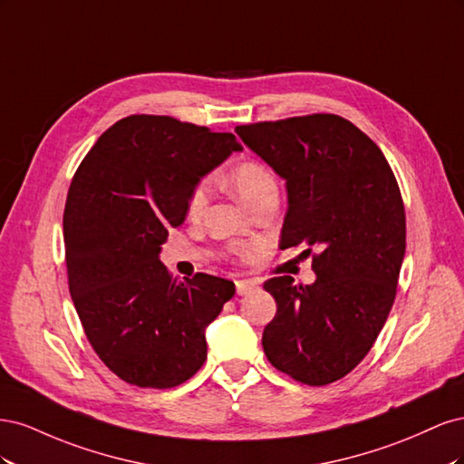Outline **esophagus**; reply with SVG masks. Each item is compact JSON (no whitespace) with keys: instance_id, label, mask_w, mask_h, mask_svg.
I'll list each match as a JSON object with an SVG mask.
<instances>
[{"instance_id":"34e87169","label":"esophagus","mask_w":464,"mask_h":464,"mask_svg":"<svg viewBox=\"0 0 464 464\" xmlns=\"http://www.w3.org/2000/svg\"><path fill=\"white\" fill-rule=\"evenodd\" d=\"M257 283L256 280H237L236 283V292L237 296H246V294H251L254 290H257Z\"/></svg>"}]
</instances>
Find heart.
Listing matches in <instances>:
<instances>
[{
	"label": "heart",
	"mask_w": 464,
	"mask_h": 464,
	"mask_svg": "<svg viewBox=\"0 0 464 464\" xmlns=\"http://www.w3.org/2000/svg\"><path fill=\"white\" fill-rule=\"evenodd\" d=\"M230 186L237 195V199L247 205L251 199L257 198L259 193L276 188V181L263 164L249 160L236 168L230 178ZM207 199H208V184L207 181H201V184L191 193L189 203H188V215L198 217L203 210V207L207 205Z\"/></svg>",
	"instance_id": "heart-1"
}]
</instances>
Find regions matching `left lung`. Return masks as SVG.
I'll return each mask as SVG.
<instances>
[{"label":"left lung","mask_w":464,"mask_h":464,"mask_svg":"<svg viewBox=\"0 0 464 464\" xmlns=\"http://www.w3.org/2000/svg\"><path fill=\"white\" fill-rule=\"evenodd\" d=\"M236 133L286 181L280 249H319L315 283L263 285L276 302L263 350L296 382L333 383L370 353L395 302L406 247L397 179L379 147L341 116L237 125Z\"/></svg>","instance_id":"left-lung-1"}]
</instances>
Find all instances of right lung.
Returning <instances> with one entry per match:
<instances>
[{
    "label": "right lung",
    "mask_w": 464,
    "mask_h": 464,
    "mask_svg": "<svg viewBox=\"0 0 464 464\" xmlns=\"http://www.w3.org/2000/svg\"><path fill=\"white\" fill-rule=\"evenodd\" d=\"M244 147L166 116H130L104 131L69 186L63 244L69 292L94 353L123 382L170 389L198 373L205 331L236 292L160 261L168 230L199 181Z\"/></svg>",
    "instance_id": "right-lung-1"
}]
</instances>
